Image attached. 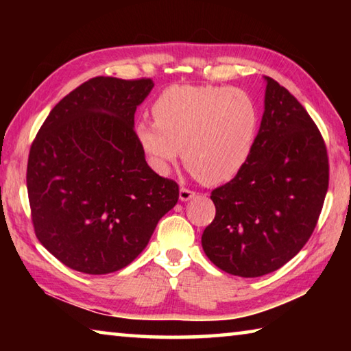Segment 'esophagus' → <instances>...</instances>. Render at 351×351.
I'll list each match as a JSON object with an SVG mask.
<instances>
[{
    "label": "esophagus",
    "mask_w": 351,
    "mask_h": 351,
    "mask_svg": "<svg viewBox=\"0 0 351 351\" xmlns=\"http://www.w3.org/2000/svg\"><path fill=\"white\" fill-rule=\"evenodd\" d=\"M195 195H197V192H193V190H190L187 187H181L180 189V199L181 201H189L195 198Z\"/></svg>",
    "instance_id": "esophagus-1"
}]
</instances>
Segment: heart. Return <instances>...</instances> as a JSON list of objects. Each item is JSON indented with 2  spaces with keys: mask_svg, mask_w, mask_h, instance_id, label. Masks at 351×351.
Returning a JSON list of instances; mask_svg holds the SVG:
<instances>
[{
  "mask_svg": "<svg viewBox=\"0 0 351 351\" xmlns=\"http://www.w3.org/2000/svg\"><path fill=\"white\" fill-rule=\"evenodd\" d=\"M154 121L134 125L136 141L159 175L181 156L207 186L228 182L245 169L260 133V108L245 90L173 85L152 106Z\"/></svg>",
  "mask_w": 351,
  "mask_h": 351,
  "instance_id": "heart-1",
  "label": "heart"
}]
</instances>
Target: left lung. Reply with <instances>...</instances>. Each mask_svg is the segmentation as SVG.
Masks as SVG:
<instances>
[{
	"label": "left lung",
	"instance_id": "obj_1",
	"mask_svg": "<svg viewBox=\"0 0 351 351\" xmlns=\"http://www.w3.org/2000/svg\"><path fill=\"white\" fill-rule=\"evenodd\" d=\"M257 144L234 180L212 190L215 218L201 237L207 257L232 276L260 277L310 240L328 190L322 134L287 88L265 77Z\"/></svg>",
	"mask_w": 351,
	"mask_h": 351
}]
</instances>
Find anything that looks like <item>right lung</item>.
I'll return each instance as SVG.
<instances>
[{"instance_id":"obj_1","label":"right lung","mask_w":351,"mask_h":351,"mask_svg":"<svg viewBox=\"0 0 351 351\" xmlns=\"http://www.w3.org/2000/svg\"><path fill=\"white\" fill-rule=\"evenodd\" d=\"M152 79L94 77L64 96L31 145L27 195L37 239L68 268L108 274L138 257L180 187L148 167L134 112Z\"/></svg>"}]
</instances>
